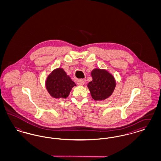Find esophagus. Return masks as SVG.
<instances>
[{"mask_svg": "<svg viewBox=\"0 0 161 161\" xmlns=\"http://www.w3.org/2000/svg\"><path fill=\"white\" fill-rule=\"evenodd\" d=\"M77 84L79 85V86H83L84 84V81L82 79H80V80H78L77 81Z\"/></svg>", "mask_w": 161, "mask_h": 161, "instance_id": "obj_1", "label": "esophagus"}]
</instances>
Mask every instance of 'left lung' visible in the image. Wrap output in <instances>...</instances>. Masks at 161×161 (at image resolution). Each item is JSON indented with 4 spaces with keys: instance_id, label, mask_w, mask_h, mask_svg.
Returning a JSON list of instances; mask_svg holds the SVG:
<instances>
[{
    "instance_id": "8db88e82",
    "label": "left lung",
    "mask_w": 161,
    "mask_h": 161,
    "mask_svg": "<svg viewBox=\"0 0 161 161\" xmlns=\"http://www.w3.org/2000/svg\"><path fill=\"white\" fill-rule=\"evenodd\" d=\"M92 80L87 84L92 98L95 101H104L110 97L115 90L116 80L107 70L95 68L91 72Z\"/></svg>"
}]
</instances>
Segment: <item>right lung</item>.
<instances>
[{"mask_svg": "<svg viewBox=\"0 0 161 161\" xmlns=\"http://www.w3.org/2000/svg\"><path fill=\"white\" fill-rule=\"evenodd\" d=\"M46 90L54 98H66L70 92L76 84L64 70L58 68L54 69L46 77L45 80Z\"/></svg>", "mask_w": 161, "mask_h": 161, "instance_id": "1", "label": "right lung"}]
</instances>
